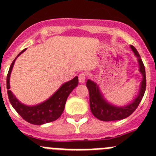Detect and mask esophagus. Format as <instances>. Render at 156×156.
<instances>
[{
  "label": "esophagus",
  "instance_id": "obj_1",
  "mask_svg": "<svg viewBox=\"0 0 156 156\" xmlns=\"http://www.w3.org/2000/svg\"><path fill=\"white\" fill-rule=\"evenodd\" d=\"M86 77H87V74L86 73H82L79 75V81L80 83H84L85 82Z\"/></svg>",
  "mask_w": 156,
  "mask_h": 156
}]
</instances>
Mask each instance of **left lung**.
I'll return each mask as SVG.
<instances>
[{"instance_id": "1", "label": "left lung", "mask_w": 156, "mask_h": 156, "mask_svg": "<svg viewBox=\"0 0 156 156\" xmlns=\"http://www.w3.org/2000/svg\"><path fill=\"white\" fill-rule=\"evenodd\" d=\"M131 48L134 53L135 54L138 58V62H139L140 69L139 70L143 76V79L141 81V88H140L139 95L138 98L130 104L129 105L122 108H117L113 105H111L105 101L103 98L102 95L100 93L98 87L95 83L88 80L87 81V87L89 90L90 95V110L92 114L94 117L103 121H118V120L124 119L130 116L134 111L136 110L138 106L139 105L141 99L143 98L145 94V89H146V76H145V69L143 62L140 58L136 48L131 45Z\"/></svg>"}]
</instances>
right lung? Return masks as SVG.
Returning a JSON list of instances; mask_svg holds the SVG:
<instances>
[{
	"mask_svg": "<svg viewBox=\"0 0 156 156\" xmlns=\"http://www.w3.org/2000/svg\"><path fill=\"white\" fill-rule=\"evenodd\" d=\"M25 49L22 50L18 54V56L21 55L23 52H25ZM17 57L11 63L8 75H7L8 95L12 107L21 115L23 119L28 121V123L33 124V125H43L45 123L51 122V121L57 120L63 112L68 96L72 92L73 90L78 85V82H79L78 76L74 77L70 81L65 83L49 99H48L44 103L33 107L26 106V105H24L20 103L9 90L10 76H11V72L12 70L13 66H14Z\"/></svg>",
	"mask_w": 156,
	"mask_h": 156,
	"instance_id": "obj_1",
	"label": "right lung"
}]
</instances>
